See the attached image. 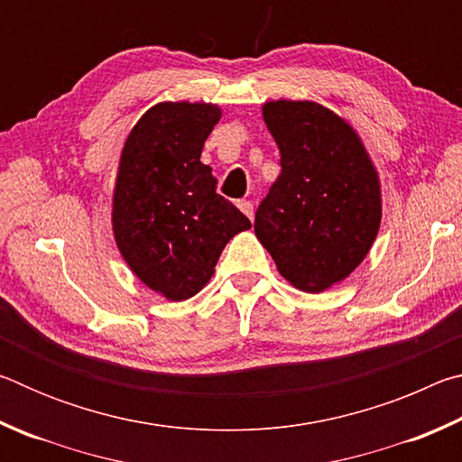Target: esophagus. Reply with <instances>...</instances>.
I'll list each match as a JSON object with an SVG mask.
<instances>
[{"instance_id":"esophagus-1","label":"esophagus","mask_w":462,"mask_h":462,"mask_svg":"<svg viewBox=\"0 0 462 462\" xmlns=\"http://www.w3.org/2000/svg\"><path fill=\"white\" fill-rule=\"evenodd\" d=\"M238 208H240V212L248 217V220H253V217H254L253 203L246 201V199H240V201H238Z\"/></svg>"}]
</instances>
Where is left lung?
<instances>
[{
  "label": "left lung",
  "mask_w": 462,
  "mask_h": 462,
  "mask_svg": "<svg viewBox=\"0 0 462 462\" xmlns=\"http://www.w3.org/2000/svg\"><path fill=\"white\" fill-rule=\"evenodd\" d=\"M263 120L281 175L254 216V234L289 283L319 293L346 279L381 224V187L346 120L314 101H269Z\"/></svg>",
  "instance_id": "8db88e82"
}]
</instances>
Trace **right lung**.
<instances>
[{"instance_id": "obj_1", "label": "right lung", "mask_w": 462, "mask_h": 462, "mask_svg": "<svg viewBox=\"0 0 462 462\" xmlns=\"http://www.w3.org/2000/svg\"><path fill=\"white\" fill-rule=\"evenodd\" d=\"M214 104L162 101L136 122L122 148L112 228L124 261L152 291L189 300L214 275L224 246L250 220L216 193L199 161L220 120Z\"/></svg>"}]
</instances>
